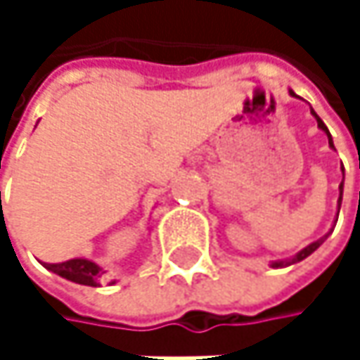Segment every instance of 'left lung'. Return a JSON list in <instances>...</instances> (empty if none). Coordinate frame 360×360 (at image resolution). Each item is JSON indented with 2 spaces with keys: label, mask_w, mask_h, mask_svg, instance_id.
I'll list each match as a JSON object with an SVG mask.
<instances>
[{
  "label": "left lung",
  "mask_w": 360,
  "mask_h": 360,
  "mask_svg": "<svg viewBox=\"0 0 360 360\" xmlns=\"http://www.w3.org/2000/svg\"><path fill=\"white\" fill-rule=\"evenodd\" d=\"M290 96H292V98H298V96H296V94H294L292 89H290ZM311 114H313V116L317 118V127H319V129L323 131L325 135H327L329 148L333 150V139H331V133H329V129L325 127V122H323V120H321V118H319V116H317V112H315V110H313V108H311ZM342 173H344V167H342ZM342 193H344V179H342V183H340V198H338V214H340V206H342ZM335 221H338V219H335ZM329 233H331V231H329ZM329 233H327V236H329ZM327 236H323L321 240H317V242H313V244H309L307 248H302V250H300V252H296V254H294V256H290V258H283V260H273V262H271V266H273V269H283V266H290V264H296V262L304 260L307 256H311L313 252L317 250V248H319V246L323 244L325 240H327Z\"/></svg>",
  "instance_id": "8db88e82"
}]
</instances>
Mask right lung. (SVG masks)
Segmentation results:
<instances>
[{"label": "right lung", "mask_w": 360, "mask_h": 360, "mask_svg": "<svg viewBox=\"0 0 360 360\" xmlns=\"http://www.w3.org/2000/svg\"><path fill=\"white\" fill-rule=\"evenodd\" d=\"M43 266L72 283L91 285V288H100L104 283V275H106V269H102L98 262H94L89 258H70L64 262H43Z\"/></svg>", "instance_id": "obj_1"}]
</instances>
